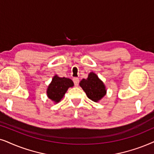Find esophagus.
Here are the masks:
<instances>
[{
	"label": "esophagus",
	"mask_w": 154,
	"mask_h": 154,
	"mask_svg": "<svg viewBox=\"0 0 154 154\" xmlns=\"http://www.w3.org/2000/svg\"><path fill=\"white\" fill-rule=\"evenodd\" d=\"M73 82H74V84H75V87H77V86L79 85V79L77 78V77H74V78H73Z\"/></svg>",
	"instance_id": "esophagus-1"
}]
</instances>
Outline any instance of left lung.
<instances>
[{
    "label": "left lung",
    "mask_w": 154,
    "mask_h": 154,
    "mask_svg": "<svg viewBox=\"0 0 154 154\" xmlns=\"http://www.w3.org/2000/svg\"><path fill=\"white\" fill-rule=\"evenodd\" d=\"M87 97L94 102H98L103 98L107 92L103 82L93 72L89 73L87 79H82L79 82Z\"/></svg>",
    "instance_id": "left-lung-1"
}]
</instances>
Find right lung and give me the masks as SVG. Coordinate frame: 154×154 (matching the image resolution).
<instances>
[{
    "mask_svg": "<svg viewBox=\"0 0 154 154\" xmlns=\"http://www.w3.org/2000/svg\"><path fill=\"white\" fill-rule=\"evenodd\" d=\"M73 86L74 83L72 79L66 77H60L56 75L47 88V96L53 103H58L64 97L67 89Z\"/></svg>",
    "mask_w": 154,
    "mask_h": 154,
    "instance_id": "1",
    "label": "right lung"
}]
</instances>
